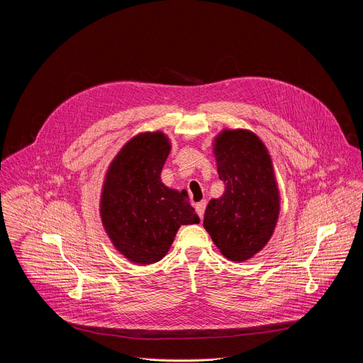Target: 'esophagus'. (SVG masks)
Instances as JSON below:
<instances>
[{
  "label": "esophagus",
  "mask_w": 363,
  "mask_h": 363,
  "mask_svg": "<svg viewBox=\"0 0 363 363\" xmlns=\"http://www.w3.org/2000/svg\"><path fill=\"white\" fill-rule=\"evenodd\" d=\"M205 206H206V202L205 201H202V202H198L196 205H195V209H196V213L199 215V218L202 219L203 218V212H205Z\"/></svg>",
  "instance_id": "34e87169"
}]
</instances>
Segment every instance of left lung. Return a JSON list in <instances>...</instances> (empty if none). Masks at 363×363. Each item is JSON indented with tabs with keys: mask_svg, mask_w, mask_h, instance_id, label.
<instances>
[{
	"mask_svg": "<svg viewBox=\"0 0 363 363\" xmlns=\"http://www.w3.org/2000/svg\"><path fill=\"white\" fill-rule=\"evenodd\" d=\"M213 151L225 191L209 201L203 226L225 258L242 262L267 245L278 220L272 161L262 141L244 130L223 131Z\"/></svg>",
	"mask_w": 363,
	"mask_h": 363,
	"instance_id": "left-lung-1",
	"label": "left lung"
}]
</instances>
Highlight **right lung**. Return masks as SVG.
<instances>
[{"mask_svg":"<svg viewBox=\"0 0 363 363\" xmlns=\"http://www.w3.org/2000/svg\"><path fill=\"white\" fill-rule=\"evenodd\" d=\"M162 133L133 138L112 161L101 196V218L113 247L135 264L161 261L181 225L199 218L188 195L161 182L169 154Z\"/></svg>","mask_w":363,"mask_h":363,"instance_id":"obj_1","label":"right lung"}]
</instances>
